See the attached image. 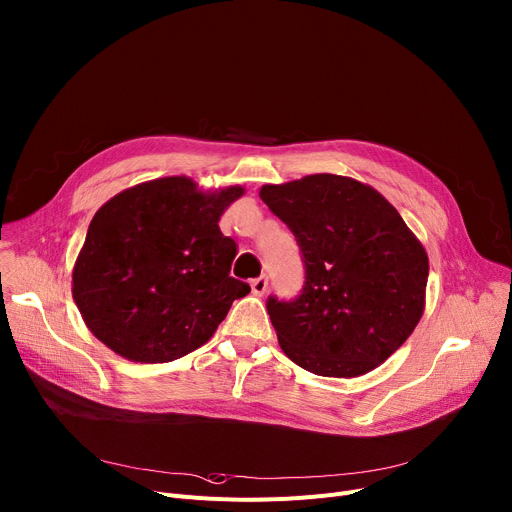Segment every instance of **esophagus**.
Segmentation results:
<instances>
[{"label": "esophagus", "mask_w": 512, "mask_h": 512, "mask_svg": "<svg viewBox=\"0 0 512 512\" xmlns=\"http://www.w3.org/2000/svg\"><path fill=\"white\" fill-rule=\"evenodd\" d=\"M251 290L255 296H263L267 292V277L265 275L255 277V280L251 282Z\"/></svg>", "instance_id": "obj_1"}]
</instances>
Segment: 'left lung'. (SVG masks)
I'll use <instances>...</instances> for the list:
<instances>
[{
	"instance_id": "1",
	"label": "left lung",
	"mask_w": 512,
	"mask_h": 512,
	"mask_svg": "<svg viewBox=\"0 0 512 512\" xmlns=\"http://www.w3.org/2000/svg\"><path fill=\"white\" fill-rule=\"evenodd\" d=\"M298 241L306 282L267 298L284 353L316 376L357 378L384 363L425 310L429 257L371 185L316 173L259 192Z\"/></svg>"
}]
</instances>
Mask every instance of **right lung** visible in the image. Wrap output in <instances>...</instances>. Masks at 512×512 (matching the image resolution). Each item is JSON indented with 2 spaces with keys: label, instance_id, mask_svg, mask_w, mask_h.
I'll use <instances>...</instances> for the list:
<instances>
[{
  "label": "right lung",
  "instance_id": "right-lung-1",
  "mask_svg": "<svg viewBox=\"0 0 512 512\" xmlns=\"http://www.w3.org/2000/svg\"><path fill=\"white\" fill-rule=\"evenodd\" d=\"M241 185L198 190L175 175L138 183L91 220L73 267V300L114 353L165 363L202 347L232 302L251 292L230 277L237 243L220 232Z\"/></svg>",
  "mask_w": 512,
  "mask_h": 512
}]
</instances>
